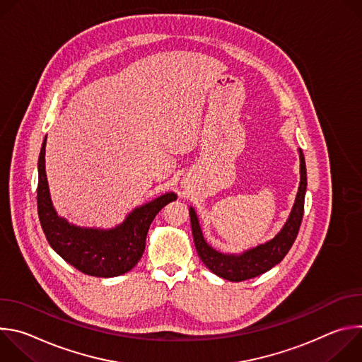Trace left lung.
I'll return each mask as SVG.
<instances>
[{
	"label": "left lung",
	"mask_w": 362,
	"mask_h": 362,
	"mask_svg": "<svg viewBox=\"0 0 362 362\" xmlns=\"http://www.w3.org/2000/svg\"><path fill=\"white\" fill-rule=\"evenodd\" d=\"M299 160H300V182L296 193L295 203L292 206V211L289 214L288 221L285 222L281 232L271 240L257 245L256 247L247 249L239 255L233 253H222L214 249L208 242L204 240L197 216L194 209L189 208L190 223H192V233L197 255L202 262L209 268L215 275L232 281L240 282L257 275H262L279 264L285 255L289 252L291 246L293 245L299 226L303 216V202H305V192H306V166L303 153L299 148Z\"/></svg>",
	"instance_id": "1"
}]
</instances>
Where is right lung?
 Masks as SVG:
<instances>
[{"label":"right lung","mask_w":362,"mask_h":362,"mask_svg":"<svg viewBox=\"0 0 362 362\" xmlns=\"http://www.w3.org/2000/svg\"><path fill=\"white\" fill-rule=\"evenodd\" d=\"M45 140L47 137L38 158L37 209L49 246L67 264L86 275L113 278L129 272L144 252L146 236L154 216L177 196L169 192L139 206L113 229L76 226L60 218L51 202L45 175Z\"/></svg>","instance_id":"right-lung-1"}]
</instances>
